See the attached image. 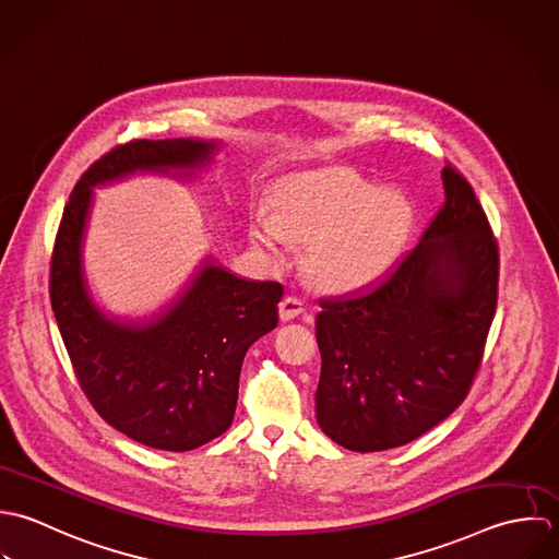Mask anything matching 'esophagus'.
I'll return each instance as SVG.
<instances>
[{
	"instance_id": "34e87169",
	"label": "esophagus",
	"mask_w": 559,
	"mask_h": 559,
	"mask_svg": "<svg viewBox=\"0 0 559 559\" xmlns=\"http://www.w3.org/2000/svg\"><path fill=\"white\" fill-rule=\"evenodd\" d=\"M302 311H305V305H302V300H298L296 296H287V298H283L281 305H278V316H281L283 322H289V320L298 318Z\"/></svg>"
}]
</instances>
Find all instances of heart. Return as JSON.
<instances>
[{
  "instance_id": "obj_1",
  "label": "heart",
  "mask_w": 559,
  "mask_h": 559,
  "mask_svg": "<svg viewBox=\"0 0 559 559\" xmlns=\"http://www.w3.org/2000/svg\"><path fill=\"white\" fill-rule=\"evenodd\" d=\"M272 214L254 210L248 235L283 259L289 239L307 241L305 265L329 289L347 292L382 278L400 259L415 223L400 190H380L349 168L289 175L270 192Z\"/></svg>"
}]
</instances>
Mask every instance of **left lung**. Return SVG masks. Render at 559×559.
I'll return each instance as SVG.
<instances>
[{"label":"left lung","instance_id":"1","mask_svg":"<svg viewBox=\"0 0 559 559\" xmlns=\"http://www.w3.org/2000/svg\"><path fill=\"white\" fill-rule=\"evenodd\" d=\"M445 203L419 243L365 292L324 298L316 417L349 451L406 445L466 397L497 309L499 252L468 181L445 166Z\"/></svg>","mask_w":559,"mask_h":559}]
</instances>
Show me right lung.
<instances>
[{"mask_svg": "<svg viewBox=\"0 0 559 559\" xmlns=\"http://www.w3.org/2000/svg\"><path fill=\"white\" fill-rule=\"evenodd\" d=\"M221 148L201 138L114 148L78 181L53 246L51 307L86 397L118 432L162 451H190L230 428L243 356L276 329L283 287L235 276L207 254L151 316H116L88 285L84 246L97 188L133 175L190 181Z\"/></svg>", "mask_w": 559, "mask_h": 559, "instance_id": "1", "label": "right lung"}]
</instances>
